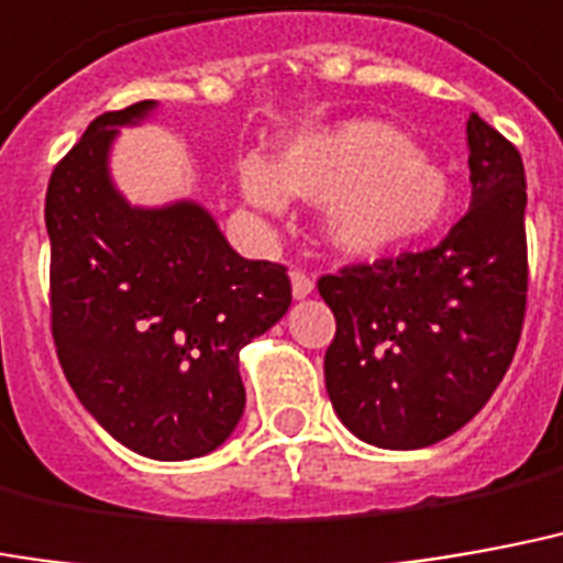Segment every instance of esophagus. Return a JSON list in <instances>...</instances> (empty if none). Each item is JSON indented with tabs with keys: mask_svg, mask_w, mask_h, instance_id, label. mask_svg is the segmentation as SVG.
<instances>
[{
	"mask_svg": "<svg viewBox=\"0 0 563 563\" xmlns=\"http://www.w3.org/2000/svg\"><path fill=\"white\" fill-rule=\"evenodd\" d=\"M289 277H292V295H295V298H307V295L313 292V280H310V274H307V271L295 268Z\"/></svg>",
	"mask_w": 563,
	"mask_h": 563,
	"instance_id": "34e87169",
	"label": "esophagus"
}]
</instances>
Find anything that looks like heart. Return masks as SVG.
Instances as JSON below:
<instances>
[{
    "mask_svg": "<svg viewBox=\"0 0 563 563\" xmlns=\"http://www.w3.org/2000/svg\"><path fill=\"white\" fill-rule=\"evenodd\" d=\"M241 190L265 214H280L286 194L328 202L324 235L355 260L409 247L451 211L448 173L385 122L307 133L277 154L274 169L250 157L241 164Z\"/></svg>",
    "mask_w": 563,
    "mask_h": 563,
    "instance_id": "heart-1",
    "label": "heart"
}]
</instances>
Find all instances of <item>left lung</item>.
<instances>
[{
    "label": "left lung",
    "mask_w": 563,
    "mask_h": 563,
    "mask_svg": "<svg viewBox=\"0 0 563 563\" xmlns=\"http://www.w3.org/2000/svg\"><path fill=\"white\" fill-rule=\"evenodd\" d=\"M472 208L423 253L319 277L336 319L324 387L357 439L418 451L465 427L514 361L528 298L526 166L468 115Z\"/></svg>",
    "instance_id": "8db88e82"
}]
</instances>
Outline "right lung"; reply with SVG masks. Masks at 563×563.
<instances>
[{"mask_svg":"<svg viewBox=\"0 0 563 563\" xmlns=\"http://www.w3.org/2000/svg\"><path fill=\"white\" fill-rule=\"evenodd\" d=\"M152 107L98 115L49 176V324L91 418L133 453L173 462L232 435L239 349L280 322L292 283L277 262L239 256L197 202H124L107 154L115 128Z\"/></svg>","mask_w":563,"mask_h":563,"instance_id":"add662e5","label":"right lung"}]
</instances>
